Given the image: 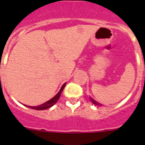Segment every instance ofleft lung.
Instances as JSON below:
<instances>
[{"mask_svg": "<svg viewBox=\"0 0 145 145\" xmlns=\"http://www.w3.org/2000/svg\"><path fill=\"white\" fill-rule=\"evenodd\" d=\"M90 99H91V102H92V103L94 104V105H95L102 106V105H101L100 103H99V102H97V101H95V100H94V99H92L91 97H90Z\"/></svg>", "mask_w": 145, "mask_h": 145, "instance_id": "1", "label": "left lung"}]
</instances>
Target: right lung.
<instances>
[{
    "label": "right lung",
    "mask_w": 145,
    "mask_h": 145,
    "mask_svg": "<svg viewBox=\"0 0 145 145\" xmlns=\"http://www.w3.org/2000/svg\"><path fill=\"white\" fill-rule=\"evenodd\" d=\"M65 85H66V83L64 84L61 86V88H60L59 91L54 96L52 99H51L50 100H48V102H45V103L42 104L40 105H38V106H35V107H33V106H27V105H25L26 107H29V108H31V109H34V110H46V109L50 108L51 107L55 105V104L57 103V102L58 101V99H59L60 95H61V92L63 91L64 88H65Z\"/></svg>",
    "instance_id": "1"
}]
</instances>
